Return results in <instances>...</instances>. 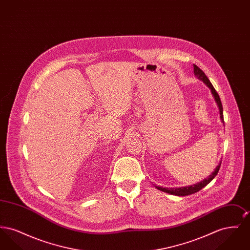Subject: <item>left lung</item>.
I'll return each instance as SVG.
<instances>
[{
    "instance_id": "obj_1",
    "label": "left lung",
    "mask_w": 250,
    "mask_h": 250,
    "mask_svg": "<svg viewBox=\"0 0 250 250\" xmlns=\"http://www.w3.org/2000/svg\"><path fill=\"white\" fill-rule=\"evenodd\" d=\"M194 66V74L195 76L200 80L203 82V83L206 84V86L211 90L212 92V95L214 96V100L217 104V107L219 108V115H220V119L221 122L224 124V117H223V107H222V103H221V100H220V97L218 94L216 93V91L214 90V86L212 85V83H210L209 79L206 77V75L204 74V72L202 71L201 68H199L196 64H193ZM221 165V161L218 163V165L216 166V167L214 168V171L207 177V178L204 179L201 181L200 183H197L195 185H192L189 187H184V188H162V187H155L157 189H159L160 191H163V192H166L168 194H171V195H175V196H180V197H183V196H188L191 194H194L198 191L202 189L204 187H206L213 179L216 176L218 170H219V167Z\"/></svg>"
}]
</instances>
